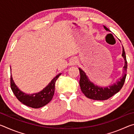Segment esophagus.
I'll return each instance as SVG.
<instances>
[{
  "label": "esophagus",
  "instance_id": "obj_1",
  "mask_svg": "<svg viewBox=\"0 0 134 134\" xmlns=\"http://www.w3.org/2000/svg\"><path fill=\"white\" fill-rule=\"evenodd\" d=\"M77 61L76 59L75 58H72V60H71L70 62V65H75L77 64Z\"/></svg>",
  "mask_w": 134,
  "mask_h": 134
}]
</instances>
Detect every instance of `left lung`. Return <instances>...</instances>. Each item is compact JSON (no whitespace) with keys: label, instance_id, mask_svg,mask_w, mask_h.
I'll list each match as a JSON object with an SVG mask.
<instances>
[{"label":"left lung","instance_id":"8db88e82","mask_svg":"<svg viewBox=\"0 0 134 134\" xmlns=\"http://www.w3.org/2000/svg\"><path fill=\"white\" fill-rule=\"evenodd\" d=\"M104 28L106 31L111 32L108 28L103 25ZM122 56L125 61V64L123 69V76L118 80L116 83L112 85L102 87L95 85L90 80L88 76L86 75V72L80 68H79L80 74V80L79 81L81 92L87 98L97 100H104L110 98L113 95L119 92L123 86L126 76L127 71V62L126 58L125 52L122 46Z\"/></svg>","mask_w":134,"mask_h":134}]
</instances>
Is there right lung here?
<instances>
[{"instance_id":"add662e5","label":"right lung","mask_w":134,"mask_h":134,"mask_svg":"<svg viewBox=\"0 0 134 134\" xmlns=\"http://www.w3.org/2000/svg\"><path fill=\"white\" fill-rule=\"evenodd\" d=\"M61 74L62 73L58 74L55 77H54L51 82L41 91L33 94H27L21 91L19 87L15 85L12 76L11 75V89L16 98L25 105L35 109L41 108L47 105L53 99L54 90H55V84Z\"/></svg>"}]
</instances>
